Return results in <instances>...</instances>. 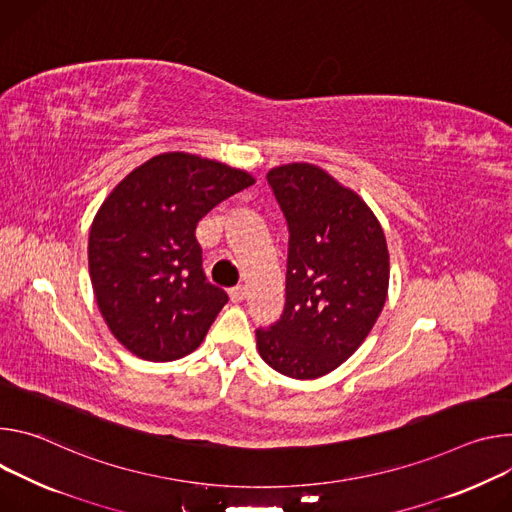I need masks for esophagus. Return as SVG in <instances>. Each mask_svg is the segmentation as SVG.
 Wrapping results in <instances>:
<instances>
[{
  "mask_svg": "<svg viewBox=\"0 0 512 512\" xmlns=\"http://www.w3.org/2000/svg\"><path fill=\"white\" fill-rule=\"evenodd\" d=\"M246 295H248L246 287H234V289L230 291V299H232V303H242V301L246 299Z\"/></svg>",
  "mask_w": 512,
  "mask_h": 512,
  "instance_id": "esophagus-1",
  "label": "esophagus"
}]
</instances>
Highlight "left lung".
I'll return each instance as SVG.
<instances>
[{
  "instance_id": "1",
  "label": "left lung",
  "mask_w": 512,
  "mask_h": 512,
  "mask_svg": "<svg viewBox=\"0 0 512 512\" xmlns=\"http://www.w3.org/2000/svg\"><path fill=\"white\" fill-rule=\"evenodd\" d=\"M266 179L291 238L285 311L256 331V348L276 372L313 380L342 366L382 313L386 238L366 201L317 164L274 166Z\"/></svg>"
}]
</instances>
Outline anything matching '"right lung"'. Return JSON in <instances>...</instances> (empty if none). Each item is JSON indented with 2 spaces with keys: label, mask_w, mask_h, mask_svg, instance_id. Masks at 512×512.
<instances>
[{
  "label": "right lung",
  "mask_w": 512,
  "mask_h": 512,
  "mask_svg": "<svg viewBox=\"0 0 512 512\" xmlns=\"http://www.w3.org/2000/svg\"><path fill=\"white\" fill-rule=\"evenodd\" d=\"M254 183L225 162L164 152L105 197L89 232V276L101 317L134 356L173 362L201 346L227 295L205 280L197 223Z\"/></svg>",
  "instance_id": "obj_1"
}]
</instances>
